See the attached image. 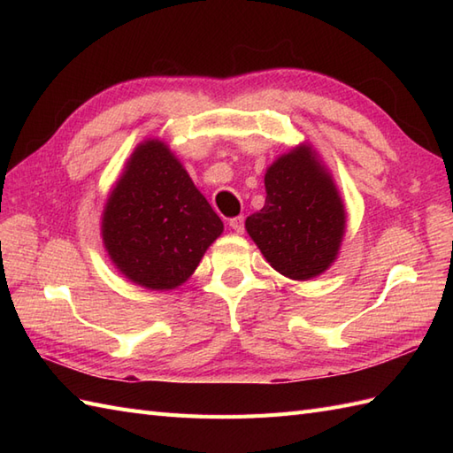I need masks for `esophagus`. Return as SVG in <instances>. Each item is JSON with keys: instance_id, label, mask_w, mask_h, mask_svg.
<instances>
[{"instance_id": "34e87169", "label": "esophagus", "mask_w": 453, "mask_h": 453, "mask_svg": "<svg viewBox=\"0 0 453 453\" xmlns=\"http://www.w3.org/2000/svg\"><path fill=\"white\" fill-rule=\"evenodd\" d=\"M229 227L234 229V232L242 234L245 229V218L243 216H235V218H229Z\"/></svg>"}]
</instances>
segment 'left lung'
Masks as SVG:
<instances>
[{
	"label": "left lung",
	"mask_w": 453,
	"mask_h": 453,
	"mask_svg": "<svg viewBox=\"0 0 453 453\" xmlns=\"http://www.w3.org/2000/svg\"><path fill=\"white\" fill-rule=\"evenodd\" d=\"M265 206L245 227L278 273L310 280L339 253L344 208L333 179L310 148H297L268 167Z\"/></svg>",
	"instance_id": "1"
}]
</instances>
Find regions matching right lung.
Listing matches in <instances>:
<instances>
[{"label": "right lung", "mask_w": 453, "mask_h": 453, "mask_svg": "<svg viewBox=\"0 0 453 453\" xmlns=\"http://www.w3.org/2000/svg\"><path fill=\"white\" fill-rule=\"evenodd\" d=\"M221 232L219 216L157 140L132 153L103 216V239L112 263L150 290H171L185 282Z\"/></svg>", "instance_id": "obj_1"}]
</instances>
